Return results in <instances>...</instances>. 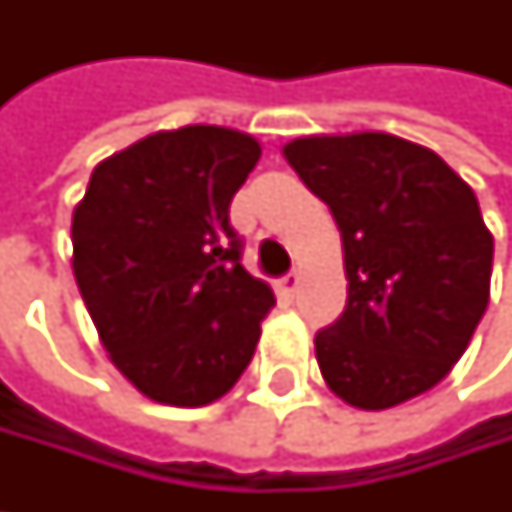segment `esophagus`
<instances>
[{
    "instance_id": "1",
    "label": "esophagus",
    "mask_w": 512,
    "mask_h": 512,
    "mask_svg": "<svg viewBox=\"0 0 512 512\" xmlns=\"http://www.w3.org/2000/svg\"><path fill=\"white\" fill-rule=\"evenodd\" d=\"M298 280H301V277H298V271L286 274V277L277 283V292H280V295H286V298H292V295H295V289H298Z\"/></svg>"
}]
</instances>
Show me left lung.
I'll use <instances>...</instances> for the list:
<instances>
[{
    "label": "left lung",
    "instance_id": "8db88e82",
    "mask_svg": "<svg viewBox=\"0 0 512 512\" xmlns=\"http://www.w3.org/2000/svg\"><path fill=\"white\" fill-rule=\"evenodd\" d=\"M283 156L344 241L347 307L313 338L323 380L362 410L428 392L489 304L495 241L474 189L434 150L386 132L295 138Z\"/></svg>",
    "mask_w": 512,
    "mask_h": 512
}]
</instances>
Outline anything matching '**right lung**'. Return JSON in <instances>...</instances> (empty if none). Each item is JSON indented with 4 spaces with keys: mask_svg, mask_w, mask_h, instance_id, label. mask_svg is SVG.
Here are the masks:
<instances>
[{
    "mask_svg": "<svg viewBox=\"0 0 512 512\" xmlns=\"http://www.w3.org/2000/svg\"><path fill=\"white\" fill-rule=\"evenodd\" d=\"M262 147L223 126L156 132L93 168L72 217V268L117 371L147 398L226 395L274 307L241 265L229 205Z\"/></svg>",
    "mask_w": 512,
    "mask_h": 512,
    "instance_id": "add662e5",
    "label": "right lung"
}]
</instances>
